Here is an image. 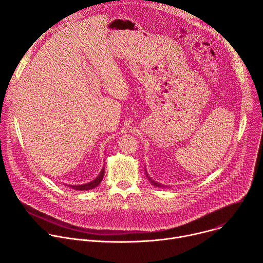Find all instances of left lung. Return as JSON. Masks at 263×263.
<instances>
[{
  "instance_id": "1",
  "label": "left lung",
  "mask_w": 263,
  "mask_h": 263,
  "mask_svg": "<svg viewBox=\"0 0 263 263\" xmlns=\"http://www.w3.org/2000/svg\"><path fill=\"white\" fill-rule=\"evenodd\" d=\"M146 177H147V178H148V180H149V182H151V183H152V184H153V185H154V186H158V187H159V186H163V185H160V184H159V183H157V182H155V181H154V180H152V179H151V178H149V177H148V176H147V174H146Z\"/></svg>"
}]
</instances>
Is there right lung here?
<instances>
[{
    "instance_id": "add662e5",
    "label": "right lung",
    "mask_w": 263,
    "mask_h": 263,
    "mask_svg": "<svg viewBox=\"0 0 263 263\" xmlns=\"http://www.w3.org/2000/svg\"><path fill=\"white\" fill-rule=\"evenodd\" d=\"M103 177H104V168L101 171L100 175L93 181L85 183V184H81V185H70V187H71L72 190H76V191L92 190V189H95V187H97L101 183V181L103 180Z\"/></svg>"
}]
</instances>
